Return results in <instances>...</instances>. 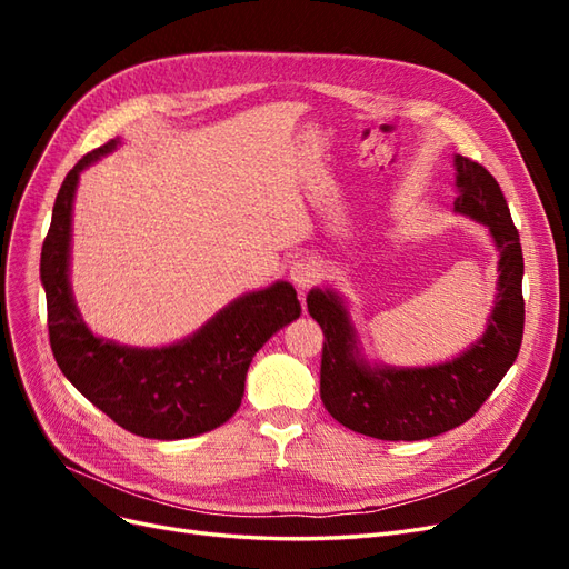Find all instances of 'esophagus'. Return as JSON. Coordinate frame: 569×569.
Here are the masks:
<instances>
[{
    "mask_svg": "<svg viewBox=\"0 0 569 569\" xmlns=\"http://www.w3.org/2000/svg\"><path fill=\"white\" fill-rule=\"evenodd\" d=\"M318 266L313 261H308V258H299V261H295L289 268V278L297 284L299 291H306L311 287L318 280Z\"/></svg>",
    "mask_w": 569,
    "mask_h": 569,
    "instance_id": "1",
    "label": "esophagus"
}]
</instances>
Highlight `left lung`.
I'll return each mask as SVG.
<instances>
[{
  "instance_id": "1",
  "label": "left lung",
  "mask_w": 569,
  "mask_h": 569,
  "mask_svg": "<svg viewBox=\"0 0 569 569\" xmlns=\"http://www.w3.org/2000/svg\"><path fill=\"white\" fill-rule=\"evenodd\" d=\"M453 211L489 228L498 284L487 330L456 358L437 366L370 363L349 306L332 287L308 291V313L322 327L320 399L343 427L382 441H420L470 420L520 353L525 330L522 247L501 187L485 166L456 153Z\"/></svg>"
}]
</instances>
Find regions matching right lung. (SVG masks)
Segmentation results:
<instances>
[{
  "label": "right lung",
  "mask_w": 569,
  "mask_h": 569,
  "mask_svg": "<svg viewBox=\"0 0 569 569\" xmlns=\"http://www.w3.org/2000/svg\"><path fill=\"white\" fill-rule=\"evenodd\" d=\"M118 144L116 137L82 157L57 194L40 258L49 343L66 380L128 432L161 441L197 437L234 416L256 351L301 316V303L280 280L237 297L194 335L161 349L97 337L71 289L73 199L82 170Z\"/></svg>",
  "instance_id": "right-lung-1"
}]
</instances>
